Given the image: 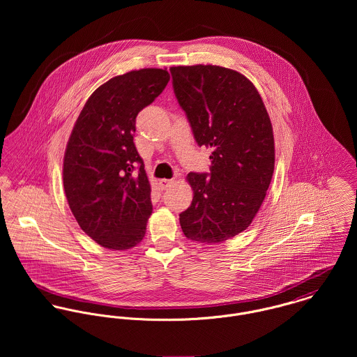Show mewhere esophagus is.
<instances>
[{"mask_svg": "<svg viewBox=\"0 0 357 357\" xmlns=\"http://www.w3.org/2000/svg\"><path fill=\"white\" fill-rule=\"evenodd\" d=\"M173 184H174V180H169V178H162V180H159V187H160V190H167V188H170Z\"/></svg>", "mask_w": 357, "mask_h": 357, "instance_id": "1", "label": "esophagus"}]
</instances>
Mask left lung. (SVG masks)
Masks as SVG:
<instances>
[{"label":"left lung","mask_w":357,"mask_h":357,"mask_svg":"<svg viewBox=\"0 0 357 357\" xmlns=\"http://www.w3.org/2000/svg\"><path fill=\"white\" fill-rule=\"evenodd\" d=\"M170 73L197 143L211 150L210 174L187 176L194 198L180 225L192 242L222 243L252 224L265 199L275 169L272 123L243 74L211 64Z\"/></svg>","instance_id":"1"}]
</instances>
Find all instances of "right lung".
Segmentation results:
<instances>
[{
  "label": "right lung",
  "mask_w": 357,
  "mask_h": 357,
  "mask_svg": "<svg viewBox=\"0 0 357 357\" xmlns=\"http://www.w3.org/2000/svg\"><path fill=\"white\" fill-rule=\"evenodd\" d=\"M170 79L162 68L114 77L86 100L63 159V185L81 229L109 250L137 246L153 213L151 185L133 135L136 116ZM136 164L139 173L131 172Z\"/></svg>",
  "instance_id": "right-lung-1"
}]
</instances>
